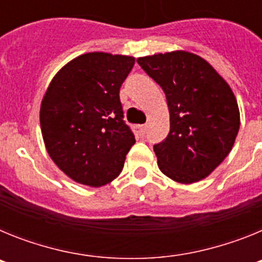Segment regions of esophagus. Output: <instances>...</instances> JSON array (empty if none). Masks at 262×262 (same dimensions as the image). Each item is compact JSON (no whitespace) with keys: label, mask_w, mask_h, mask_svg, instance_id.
<instances>
[{"label":"esophagus","mask_w":262,"mask_h":262,"mask_svg":"<svg viewBox=\"0 0 262 262\" xmlns=\"http://www.w3.org/2000/svg\"><path fill=\"white\" fill-rule=\"evenodd\" d=\"M147 129H148V124H143V126L139 127V131H140V134H142V135L147 134Z\"/></svg>","instance_id":"34e87169"}]
</instances>
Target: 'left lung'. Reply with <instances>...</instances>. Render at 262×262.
I'll list each match as a JSON object with an SVG mask.
<instances>
[{
    "label": "left lung",
    "mask_w": 262,
    "mask_h": 262,
    "mask_svg": "<svg viewBox=\"0 0 262 262\" xmlns=\"http://www.w3.org/2000/svg\"><path fill=\"white\" fill-rule=\"evenodd\" d=\"M136 61L163 88L168 102L170 131L154 147L160 170L185 185L209 177L239 133L240 111L231 86L209 61L187 51Z\"/></svg>",
    "instance_id": "obj_1"
}]
</instances>
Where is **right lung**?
Masks as SVG:
<instances>
[{"label":"right lung","mask_w":262,"mask_h":262,"mask_svg":"<svg viewBox=\"0 0 262 262\" xmlns=\"http://www.w3.org/2000/svg\"><path fill=\"white\" fill-rule=\"evenodd\" d=\"M134 64L127 55L84 53L67 62L46 90L39 115L46 149L77 184H110L135 144L119 99Z\"/></svg>","instance_id":"obj_1"}]
</instances>
